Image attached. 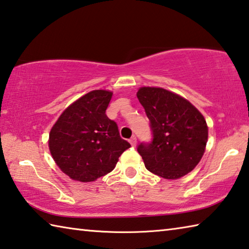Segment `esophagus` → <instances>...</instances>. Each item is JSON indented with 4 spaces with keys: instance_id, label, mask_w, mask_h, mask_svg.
<instances>
[{
    "instance_id": "esophagus-1",
    "label": "esophagus",
    "mask_w": 249,
    "mask_h": 249,
    "mask_svg": "<svg viewBox=\"0 0 249 249\" xmlns=\"http://www.w3.org/2000/svg\"><path fill=\"white\" fill-rule=\"evenodd\" d=\"M129 144L132 145L133 147H134V146H136V144H137V140H136V137L133 136L132 138H129Z\"/></svg>"
}]
</instances>
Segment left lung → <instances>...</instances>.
Returning a JSON list of instances; mask_svg holds the SVG:
<instances>
[{
	"label": "left lung",
	"instance_id": "8db88e82",
	"mask_svg": "<svg viewBox=\"0 0 249 249\" xmlns=\"http://www.w3.org/2000/svg\"><path fill=\"white\" fill-rule=\"evenodd\" d=\"M137 98L153 133V141L137 147L145 167L165 179L189 174L199 163L208 142L203 115L188 100L162 88L142 87Z\"/></svg>",
	"mask_w": 249,
	"mask_h": 249
}]
</instances>
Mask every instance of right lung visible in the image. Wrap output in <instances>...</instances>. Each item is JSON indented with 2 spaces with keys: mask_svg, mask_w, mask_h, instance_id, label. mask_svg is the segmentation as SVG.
I'll list each match as a JSON object with an SVG mask.
<instances>
[{
  "mask_svg": "<svg viewBox=\"0 0 249 249\" xmlns=\"http://www.w3.org/2000/svg\"><path fill=\"white\" fill-rule=\"evenodd\" d=\"M113 93L93 90L69 105L49 133V150L71 179L91 182L114 169L129 148L114 121L105 114Z\"/></svg>",
  "mask_w": 249,
  "mask_h": 249,
  "instance_id": "right-lung-1",
  "label": "right lung"
}]
</instances>
